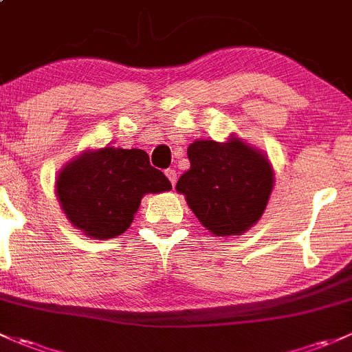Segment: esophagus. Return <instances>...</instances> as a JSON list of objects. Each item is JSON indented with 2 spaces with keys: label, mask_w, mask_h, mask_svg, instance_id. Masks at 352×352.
<instances>
[{
  "label": "esophagus",
  "mask_w": 352,
  "mask_h": 352,
  "mask_svg": "<svg viewBox=\"0 0 352 352\" xmlns=\"http://www.w3.org/2000/svg\"><path fill=\"white\" fill-rule=\"evenodd\" d=\"M164 173H166V176H168V179L171 181L173 186H175L176 181H177V176H176V171H175V169H166Z\"/></svg>",
  "instance_id": "1"
}]
</instances>
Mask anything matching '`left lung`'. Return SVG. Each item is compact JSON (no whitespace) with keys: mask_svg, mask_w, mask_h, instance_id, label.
Masks as SVG:
<instances>
[{"mask_svg":"<svg viewBox=\"0 0 352 352\" xmlns=\"http://www.w3.org/2000/svg\"><path fill=\"white\" fill-rule=\"evenodd\" d=\"M190 169L176 191L215 237L242 235L263 217L274 188L270 159L230 133L223 142L197 139L188 147Z\"/></svg>","mask_w":352,"mask_h":352,"instance_id":"1","label":"left lung"}]
</instances>
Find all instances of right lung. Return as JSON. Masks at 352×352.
<instances>
[{"instance_id": "1", "label": "right lung", "mask_w": 352, "mask_h": 352, "mask_svg": "<svg viewBox=\"0 0 352 352\" xmlns=\"http://www.w3.org/2000/svg\"><path fill=\"white\" fill-rule=\"evenodd\" d=\"M173 190L142 149H86L59 171L56 197L74 229L98 241L115 239L133 222L146 195Z\"/></svg>"}]
</instances>
